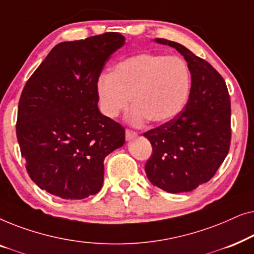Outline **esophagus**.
Instances as JSON below:
<instances>
[{
	"mask_svg": "<svg viewBox=\"0 0 254 254\" xmlns=\"http://www.w3.org/2000/svg\"><path fill=\"white\" fill-rule=\"evenodd\" d=\"M136 136H137V134L135 133V131L129 130V129L126 130V140H127V141L133 140V138H135Z\"/></svg>",
	"mask_w": 254,
	"mask_h": 254,
	"instance_id": "34e87169",
	"label": "esophagus"
}]
</instances>
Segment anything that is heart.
I'll list each match as a JSON object with an SVG mask.
<instances>
[{
	"label": "heart",
	"instance_id": "obj_1",
	"mask_svg": "<svg viewBox=\"0 0 254 254\" xmlns=\"http://www.w3.org/2000/svg\"><path fill=\"white\" fill-rule=\"evenodd\" d=\"M190 90V72L177 57L141 53L126 58L103 75L97 83L102 112L116 118L131 99L133 124L145 120L162 124L184 109Z\"/></svg>",
	"mask_w": 254,
	"mask_h": 254
}]
</instances>
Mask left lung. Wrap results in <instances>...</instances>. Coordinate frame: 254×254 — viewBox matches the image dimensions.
I'll return each mask as SVG.
<instances>
[{"instance_id":"1","label":"left lung","mask_w":254,"mask_h":254,"mask_svg":"<svg viewBox=\"0 0 254 254\" xmlns=\"http://www.w3.org/2000/svg\"><path fill=\"white\" fill-rule=\"evenodd\" d=\"M157 44L176 48L190 72L189 102L182 112L143 134L152 145L145 173L168 193L190 192L213 178L227 157L231 138L230 97L222 76L185 46L166 39Z\"/></svg>"}]
</instances>
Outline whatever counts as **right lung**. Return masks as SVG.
<instances>
[{"mask_svg": "<svg viewBox=\"0 0 254 254\" xmlns=\"http://www.w3.org/2000/svg\"><path fill=\"white\" fill-rule=\"evenodd\" d=\"M116 32L58 44L24 86L16 133L30 178L65 200L98 193L104 159L125 143V128L100 113L97 82L114 52Z\"/></svg>", "mask_w": 254, "mask_h": 254, "instance_id": "add662e5", "label": "right lung"}]
</instances>
